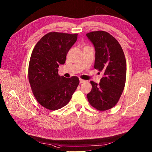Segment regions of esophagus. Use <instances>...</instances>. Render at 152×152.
Wrapping results in <instances>:
<instances>
[{
	"label": "esophagus",
	"mask_w": 152,
	"mask_h": 152,
	"mask_svg": "<svg viewBox=\"0 0 152 152\" xmlns=\"http://www.w3.org/2000/svg\"><path fill=\"white\" fill-rule=\"evenodd\" d=\"M86 81L85 80H83V79H80V83H85Z\"/></svg>",
	"instance_id": "1"
}]
</instances>
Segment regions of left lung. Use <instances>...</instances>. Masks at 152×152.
<instances>
[{
	"label": "left lung",
	"instance_id": "obj_1",
	"mask_svg": "<svg viewBox=\"0 0 152 152\" xmlns=\"http://www.w3.org/2000/svg\"><path fill=\"white\" fill-rule=\"evenodd\" d=\"M95 47L94 68L103 72L99 84L90 81L87 94L90 104L99 111H106L118 102L126 80V60L119 42L108 32L99 30L86 34Z\"/></svg>",
	"mask_w": 152,
	"mask_h": 152
}]
</instances>
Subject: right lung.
<instances>
[{
    "label": "right lung",
    "mask_w": 152,
    "mask_h": 152,
    "mask_svg": "<svg viewBox=\"0 0 152 152\" xmlns=\"http://www.w3.org/2000/svg\"><path fill=\"white\" fill-rule=\"evenodd\" d=\"M77 38V34L51 32L42 37L32 52L28 71L30 87L37 102L49 110L67 104L79 85L77 76L66 78L58 73Z\"/></svg>",
    "instance_id": "add662e5"
}]
</instances>
